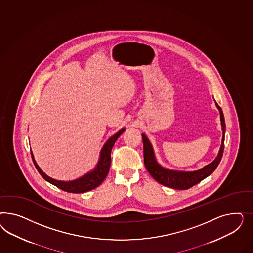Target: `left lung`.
I'll list each match as a JSON object with an SVG mask.
<instances>
[{
  "instance_id": "8db88e82",
  "label": "left lung",
  "mask_w": 253,
  "mask_h": 253,
  "mask_svg": "<svg viewBox=\"0 0 253 253\" xmlns=\"http://www.w3.org/2000/svg\"><path fill=\"white\" fill-rule=\"evenodd\" d=\"M215 105L219 109L221 125H222V145L220 147L218 156L211 163L208 164L205 167L199 169L194 171H181V170H173L164 168L158 163L154 154L153 147L149 142L148 138L145 134H142L143 144H144V162L147 171L154 179L165 186H168L173 189L185 190L188 189L195 184H199L203 179L211 175L219 165L222 160V153L224 149V133H225V122L222 113V108L215 102Z\"/></svg>"
}]
</instances>
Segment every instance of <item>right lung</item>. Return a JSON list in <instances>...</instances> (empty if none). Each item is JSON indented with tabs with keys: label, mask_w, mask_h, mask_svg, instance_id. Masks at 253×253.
<instances>
[{
	"label": "right lung",
	"mask_w": 253,
	"mask_h": 253,
	"mask_svg": "<svg viewBox=\"0 0 253 253\" xmlns=\"http://www.w3.org/2000/svg\"><path fill=\"white\" fill-rule=\"evenodd\" d=\"M124 130L125 129L119 130L116 134L109 138L105 143V145L101 149L99 161H98L96 167L93 169L92 171L86 173L84 176L76 179V180L64 182V181L55 180V179L46 175L45 173L39 167L38 164L36 163L32 151L31 150L32 161L37 169L39 173L43 177V179H45L47 182L54 184L56 187L60 188L62 190L69 192V193H84V192L90 191L92 189H94L95 187L99 186L100 184H102L103 181L105 180V178L107 177V173L109 171V168H110V164H111V149L114 146L117 139L123 134Z\"/></svg>",
	"instance_id": "add662e5"
}]
</instances>
